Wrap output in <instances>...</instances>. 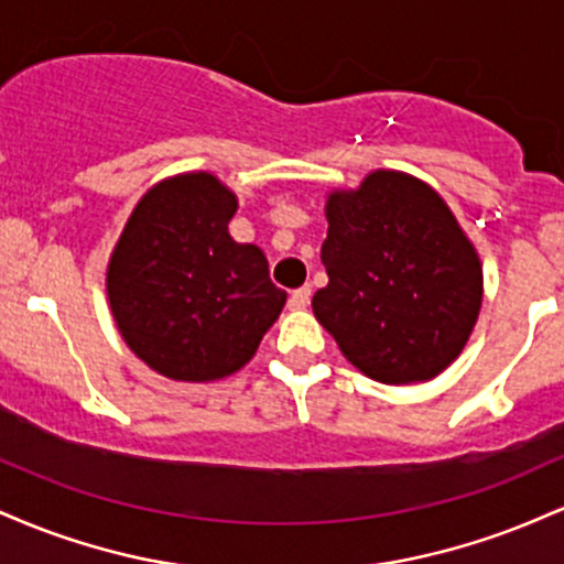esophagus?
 Returning <instances> with one entry per match:
<instances>
[{
    "label": "esophagus",
    "instance_id": "1",
    "mask_svg": "<svg viewBox=\"0 0 564 564\" xmlns=\"http://www.w3.org/2000/svg\"><path fill=\"white\" fill-rule=\"evenodd\" d=\"M310 296H313V286H302V289L291 291L289 307L291 310H304L310 304Z\"/></svg>",
    "mask_w": 564,
    "mask_h": 564
}]
</instances>
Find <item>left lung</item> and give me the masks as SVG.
<instances>
[{"label": "left lung", "instance_id": "obj_1", "mask_svg": "<svg viewBox=\"0 0 564 564\" xmlns=\"http://www.w3.org/2000/svg\"><path fill=\"white\" fill-rule=\"evenodd\" d=\"M313 313L341 355L381 384H413L462 355L482 307V262L445 198L413 174L377 170L328 193Z\"/></svg>", "mask_w": 564, "mask_h": 564}]
</instances>
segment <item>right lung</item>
<instances>
[{
    "mask_svg": "<svg viewBox=\"0 0 564 564\" xmlns=\"http://www.w3.org/2000/svg\"><path fill=\"white\" fill-rule=\"evenodd\" d=\"M238 198L212 172L161 180L138 200L106 270L127 347L161 377L217 381L254 358L286 304L260 246L232 241Z\"/></svg>",
    "mask_w": 564,
    "mask_h": 564,
    "instance_id": "1",
    "label": "right lung"
}]
</instances>
